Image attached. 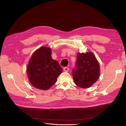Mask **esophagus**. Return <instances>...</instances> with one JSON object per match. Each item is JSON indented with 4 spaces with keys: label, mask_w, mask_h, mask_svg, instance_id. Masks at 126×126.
<instances>
[{
    "label": "esophagus",
    "mask_w": 126,
    "mask_h": 126,
    "mask_svg": "<svg viewBox=\"0 0 126 126\" xmlns=\"http://www.w3.org/2000/svg\"><path fill=\"white\" fill-rule=\"evenodd\" d=\"M69 68H68V67H64V68H63V70H64V71H66V72H68V71H69Z\"/></svg>",
    "instance_id": "esophagus-1"
}]
</instances>
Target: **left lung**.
<instances>
[{"label":"left lung","instance_id":"1","mask_svg":"<svg viewBox=\"0 0 126 126\" xmlns=\"http://www.w3.org/2000/svg\"><path fill=\"white\" fill-rule=\"evenodd\" d=\"M72 76L77 86L87 88L92 86L99 77L100 66L93 52H78Z\"/></svg>","mask_w":126,"mask_h":126}]
</instances>
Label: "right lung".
<instances>
[{"instance_id": "1", "label": "right lung", "mask_w": 126, "mask_h": 126, "mask_svg": "<svg viewBox=\"0 0 126 126\" xmlns=\"http://www.w3.org/2000/svg\"><path fill=\"white\" fill-rule=\"evenodd\" d=\"M62 71L59 63L52 58L50 48L47 47H41L33 53L27 70L32 85L41 90L51 87Z\"/></svg>"}]
</instances>
